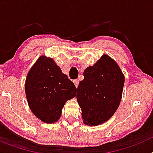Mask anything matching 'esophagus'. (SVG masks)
Wrapping results in <instances>:
<instances>
[{
  "label": "esophagus",
  "instance_id": "1",
  "mask_svg": "<svg viewBox=\"0 0 153 153\" xmlns=\"http://www.w3.org/2000/svg\"><path fill=\"white\" fill-rule=\"evenodd\" d=\"M74 84H75L76 87L77 88L78 85H79V79H74Z\"/></svg>",
  "mask_w": 153,
  "mask_h": 153
}]
</instances>
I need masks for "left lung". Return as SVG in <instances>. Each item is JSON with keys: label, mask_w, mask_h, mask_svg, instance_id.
Returning <instances> with one entry per match:
<instances>
[{"label": "left lung", "mask_w": 153, "mask_h": 153, "mask_svg": "<svg viewBox=\"0 0 153 153\" xmlns=\"http://www.w3.org/2000/svg\"><path fill=\"white\" fill-rule=\"evenodd\" d=\"M83 76L76 93L83 123L100 125L111 118L120 105L124 76L117 63L106 54L87 67Z\"/></svg>", "instance_id": "left-lung-1"}]
</instances>
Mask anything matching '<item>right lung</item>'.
<instances>
[{
    "mask_svg": "<svg viewBox=\"0 0 153 153\" xmlns=\"http://www.w3.org/2000/svg\"><path fill=\"white\" fill-rule=\"evenodd\" d=\"M75 85L53 59L41 56L27 76L25 92L31 111L47 123L60 119L65 102L76 96Z\"/></svg>",
    "mask_w": 153,
    "mask_h": 153,
    "instance_id": "obj_1",
    "label": "right lung"
}]
</instances>
